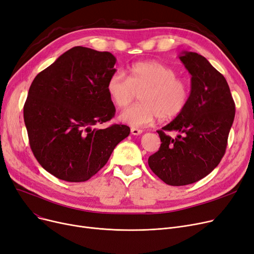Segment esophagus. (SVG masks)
Segmentation results:
<instances>
[{"label": "esophagus", "instance_id": "obj_1", "mask_svg": "<svg viewBox=\"0 0 254 254\" xmlns=\"http://www.w3.org/2000/svg\"><path fill=\"white\" fill-rule=\"evenodd\" d=\"M142 133H143V130L140 129V128H136V127H131L130 128V134L131 135L137 136V135H141Z\"/></svg>", "mask_w": 254, "mask_h": 254}]
</instances>
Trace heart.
Returning <instances> with one entry per match:
<instances>
[{
  "label": "heart",
  "mask_w": 254,
  "mask_h": 254,
  "mask_svg": "<svg viewBox=\"0 0 254 254\" xmlns=\"http://www.w3.org/2000/svg\"><path fill=\"white\" fill-rule=\"evenodd\" d=\"M110 100L118 109L133 103L139 94L140 104L120 114L123 123L144 127L158 117L169 120L179 116L189 102L190 88L171 66L158 61L135 63L128 67L125 79L118 72L110 76L107 83Z\"/></svg>",
  "instance_id": "b5f03b06"
}]
</instances>
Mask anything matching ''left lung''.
<instances>
[{
    "mask_svg": "<svg viewBox=\"0 0 254 254\" xmlns=\"http://www.w3.org/2000/svg\"><path fill=\"white\" fill-rule=\"evenodd\" d=\"M181 61L191 73L188 105L158 130L159 150L148 158L152 172L170 186L196 183L211 173L223 158L236 105L224 76L201 55L184 52ZM176 130L175 139L164 134Z\"/></svg>",
    "mask_w": 254,
    "mask_h": 254,
    "instance_id": "8db88e82",
    "label": "left lung"
}]
</instances>
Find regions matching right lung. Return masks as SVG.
Segmentation results:
<instances>
[{
    "instance_id": "1",
    "label": "right lung",
    "mask_w": 254,
    "mask_h": 254,
    "mask_svg": "<svg viewBox=\"0 0 254 254\" xmlns=\"http://www.w3.org/2000/svg\"><path fill=\"white\" fill-rule=\"evenodd\" d=\"M115 63L111 53L74 47L30 86L24 106L30 147L41 166L59 180L88 181L129 135L125 125L95 127L115 115L107 92Z\"/></svg>"
}]
</instances>
